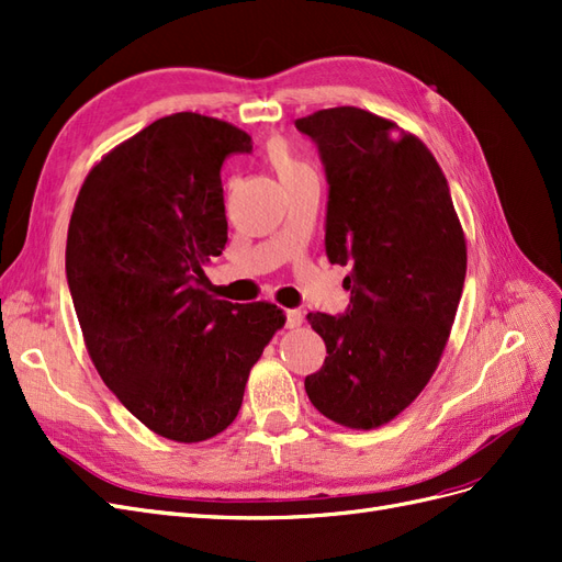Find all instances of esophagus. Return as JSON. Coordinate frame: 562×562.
Segmentation results:
<instances>
[{
	"label": "esophagus",
	"instance_id": "obj_1",
	"mask_svg": "<svg viewBox=\"0 0 562 562\" xmlns=\"http://www.w3.org/2000/svg\"><path fill=\"white\" fill-rule=\"evenodd\" d=\"M302 312H297V310H288L285 312V326L288 328H297L300 326V323H302Z\"/></svg>",
	"mask_w": 562,
	"mask_h": 562
}]
</instances>
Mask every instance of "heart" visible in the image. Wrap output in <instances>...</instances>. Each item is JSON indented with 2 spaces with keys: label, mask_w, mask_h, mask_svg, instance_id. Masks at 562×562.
Listing matches in <instances>:
<instances>
[{
  "label": "heart",
  "mask_w": 562,
  "mask_h": 562,
  "mask_svg": "<svg viewBox=\"0 0 562 562\" xmlns=\"http://www.w3.org/2000/svg\"><path fill=\"white\" fill-rule=\"evenodd\" d=\"M267 159L271 166H274V171L279 173L281 180L310 171V168L304 166L283 143H271L267 149Z\"/></svg>",
  "instance_id": "b5f03b06"
}]
</instances>
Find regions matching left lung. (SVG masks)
<instances>
[{"mask_svg":"<svg viewBox=\"0 0 562 562\" xmlns=\"http://www.w3.org/2000/svg\"><path fill=\"white\" fill-rule=\"evenodd\" d=\"M328 180L326 255L351 265L345 314H307L326 361L304 380L321 415L349 429L394 419L427 386L467 277V241L438 161L413 133L359 108L295 122Z\"/></svg>","mask_w":562,"mask_h":562,"instance_id":"obj_1","label":"left lung"}]
</instances>
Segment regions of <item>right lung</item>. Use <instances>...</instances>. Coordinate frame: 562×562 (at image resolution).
I'll use <instances>...</instances> for the list:
<instances>
[{
  "mask_svg": "<svg viewBox=\"0 0 562 562\" xmlns=\"http://www.w3.org/2000/svg\"><path fill=\"white\" fill-rule=\"evenodd\" d=\"M248 151L250 135L220 119H157L91 168L67 229V285L95 370L178 443L229 427L285 323L277 304L215 300L201 269L227 244L220 171Z\"/></svg>",
  "mask_w": 562,
  "mask_h": 562,
  "instance_id": "right-lung-1",
  "label": "right lung"
}]
</instances>
